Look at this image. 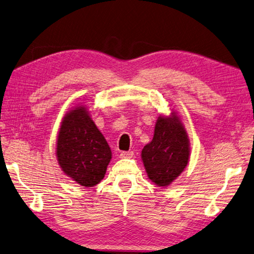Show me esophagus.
I'll return each mask as SVG.
<instances>
[{
  "label": "esophagus",
  "instance_id": "obj_1",
  "mask_svg": "<svg viewBox=\"0 0 254 254\" xmlns=\"http://www.w3.org/2000/svg\"><path fill=\"white\" fill-rule=\"evenodd\" d=\"M132 156H134V152H131V150H129V152L120 153V158H131Z\"/></svg>",
  "mask_w": 254,
  "mask_h": 254
}]
</instances>
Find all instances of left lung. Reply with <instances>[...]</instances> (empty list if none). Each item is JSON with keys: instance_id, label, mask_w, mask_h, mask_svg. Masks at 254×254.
Returning a JSON list of instances; mask_svg holds the SVG:
<instances>
[{"instance_id": "8db88e82", "label": "left lung", "mask_w": 254, "mask_h": 254, "mask_svg": "<svg viewBox=\"0 0 254 254\" xmlns=\"http://www.w3.org/2000/svg\"><path fill=\"white\" fill-rule=\"evenodd\" d=\"M141 158L150 181L167 186L188 166L190 140L175 113L158 117L153 140L141 150Z\"/></svg>"}]
</instances>
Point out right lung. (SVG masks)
Here are the masks:
<instances>
[{
    "label": "right lung",
    "instance_id": "1",
    "mask_svg": "<svg viewBox=\"0 0 254 254\" xmlns=\"http://www.w3.org/2000/svg\"><path fill=\"white\" fill-rule=\"evenodd\" d=\"M57 157L64 174L84 188H92L105 177L111 150L83 106L62 120Z\"/></svg>",
    "mask_w": 254,
    "mask_h": 254
}]
</instances>
